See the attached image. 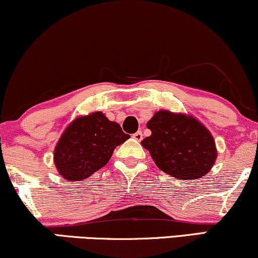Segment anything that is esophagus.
<instances>
[{"label":"esophagus","instance_id":"1","mask_svg":"<svg viewBox=\"0 0 258 258\" xmlns=\"http://www.w3.org/2000/svg\"><path fill=\"white\" fill-rule=\"evenodd\" d=\"M133 138H134L136 141H141V140L144 139V135H142L141 132H136L135 134H133Z\"/></svg>","mask_w":258,"mask_h":258}]
</instances>
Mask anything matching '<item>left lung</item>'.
<instances>
[{"label":"left lung","mask_w":258,"mask_h":258,"mask_svg":"<svg viewBox=\"0 0 258 258\" xmlns=\"http://www.w3.org/2000/svg\"><path fill=\"white\" fill-rule=\"evenodd\" d=\"M147 128L152 135L141 144L161 171L177 179H196L209 172L217 148L212 134L199 120L161 110Z\"/></svg>","instance_id":"obj_1"}]
</instances>
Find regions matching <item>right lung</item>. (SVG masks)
<instances>
[{"label": "right lung", "instance_id": "add662e5", "mask_svg": "<svg viewBox=\"0 0 258 258\" xmlns=\"http://www.w3.org/2000/svg\"><path fill=\"white\" fill-rule=\"evenodd\" d=\"M129 138L101 112L79 117L59 139L53 161L64 179H85L106 165L114 148Z\"/></svg>", "mask_w": 258, "mask_h": 258}]
</instances>
